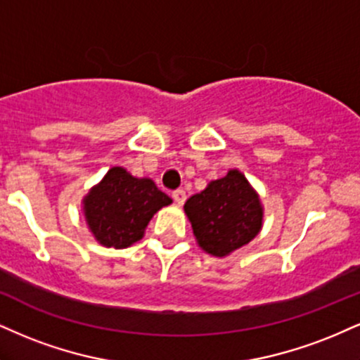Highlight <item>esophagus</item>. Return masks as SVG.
<instances>
[{"instance_id":"obj_1","label":"esophagus","mask_w":360,"mask_h":360,"mask_svg":"<svg viewBox=\"0 0 360 360\" xmlns=\"http://www.w3.org/2000/svg\"><path fill=\"white\" fill-rule=\"evenodd\" d=\"M172 198H174V201L177 202V205H184L186 191L184 189H176V191L172 193Z\"/></svg>"}]
</instances>
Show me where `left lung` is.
<instances>
[{
  "label": "left lung",
  "mask_w": 360,
  "mask_h": 360,
  "mask_svg": "<svg viewBox=\"0 0 360 360\" xmlns=\"http://www.w3.org/2000/svg\"><path fill=\"white\" fill-rule=\"evenodd\" d=\"M184 211L199 246L213 257H226L250 243L262 228L259 199L236 169L193 194Z\"/></svg>",
  "instance_id": "obj_1"
}]
</instances>
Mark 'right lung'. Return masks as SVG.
<instances>
[{"label": "right lung", "mask_w": 360, "mask_h": 360, "mask_svg": "<svg viewBox=\"0 0 360 360\" xmlns=\"http://www.w3.org/2000/svg\"><path fill=\"white\" fill-rule=\"evenodd\" d=\"M171 202L150 179H137L122 167H112L85 198V218L103 246L120 250L141 240L155 211Z\"/></svg>", "instance_id": "1"}]
</instances>
